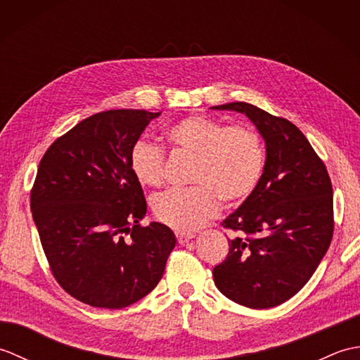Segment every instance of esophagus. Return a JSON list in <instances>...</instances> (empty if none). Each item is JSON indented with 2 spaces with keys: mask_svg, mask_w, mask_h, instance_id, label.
<instances>
[{
  "mask_svg": "<svg viewBox=\"0 0 360 360\" xmlns=\"http://www.w3.org/2000/svg\"><path fill=\"white\" fill-rule=\"evenodd\" d=\"M192 238H195V235L190 232H176V240H178L179 244H186Z\"/></svg>",
  "mask_w": 360,
  "mask_h": 360,
  "instance_id": "obj_1",
  "label": "esophagus"
}]
</instances>
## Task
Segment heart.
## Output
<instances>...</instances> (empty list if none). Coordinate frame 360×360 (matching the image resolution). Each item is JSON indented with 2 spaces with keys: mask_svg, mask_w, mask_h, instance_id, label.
<instances>
[{
  "mask_svg": "<svg viewBox=\"0 0 360 360\" xmlns=\"http://www.w3.org/2000/svg\"><path fill=\"white\" fill-rule=\"evenodd\" d=\"M165 141L178 155L190 156L192 187L172 188L155 196L153 213L179 232L195 231L217 215L219 200L240 204L255 192L266 165L264 145L254 128L227 125L192 114L165 129ZM129 170L136 181L159 187L165 178V155L158 145L137 141L129 150Z\"/></svg>",
  "mask_w": 360,
  "mask_h": 360,
  "instance_id": "obj_1",
  "label": "heart"
}]
</instances>
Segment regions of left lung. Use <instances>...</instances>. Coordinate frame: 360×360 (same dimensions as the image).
Segmentation results:
<instances>
[{"instance_id": "8db88e82", "label": "left lung", "mask_w": 360, "mask_h": 360, "mask_svg": "<svg viewBox=\"0 0 360 360\" xmlns=\"http://www.w3.org/2000/svg\"><path fill=\"white\" fill-rule=\"evenodd\" d=\"M244 112L266 142L257 190L229 215V254L213 267L221 294L252 309L278 307L316 272L334 232L333 186L323 160L292 122L246 102L213 106Z\"/></svg>"}]
</instances>
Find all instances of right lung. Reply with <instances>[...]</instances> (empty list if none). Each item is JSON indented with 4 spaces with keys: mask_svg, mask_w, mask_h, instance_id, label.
<instances>
[{
    "mask_svg": "<svg viewBox=\"0 0 360 360\" xmlns=\"http://www.w3.org/2000/svg\"><path fill=\"white\" fill-rule=\"evenodd\" d=\"M159 114H93L53 141L38 165L30 209L49 269L89 307L120 309L150 294L176 244L167 226H141L147 201L129 170V150Z\"/></svg>",
    "mask_w": 360,
    "mask_h": 360,
    "instance_id": "add662e5",
    "label": "right lung"
}]
</instances>
